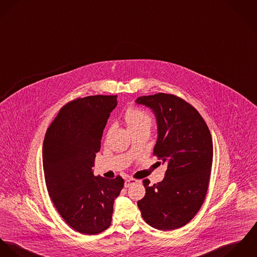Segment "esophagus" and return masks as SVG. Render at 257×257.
<instances>
[{
	"instance_id": "obj_1",
	"label": "esophagus",
	"mask_w": 257,
	"mask_h": 257,
	"mask_svg": "<svg viewBox=\"0 0 257 257\" xmlns=\"http://www.w3.org/2000/svg\"><path fill=\"white\" fill-rule=\"evenodd\" d=\"M136 182H138V180H136V179H134V178H128V179L125 180L124 186L127 188V187L131 186L132 184H134V183H136Z\"/></svg>"
}]
</instances>
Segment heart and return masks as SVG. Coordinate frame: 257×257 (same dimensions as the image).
I'll list each match as a JSON object with an SVG mask.
<instances>
[{
    "instance_id": "heart-1",
    "label": "heart",
    "mask_w": 257,
    "mask_h": 257,
    "mask_svg": "<svg viewBox=\"0 0 257 257\" xmlns=\"http://www.w3.org/2000/svg\"><path fill=\"white\" fill-rule=\"evenodd\" d=\"M125 121L130 131L150 128L153 124L152 116L139 108H129L125 113Z\"/></svg>"
}]
</instances>
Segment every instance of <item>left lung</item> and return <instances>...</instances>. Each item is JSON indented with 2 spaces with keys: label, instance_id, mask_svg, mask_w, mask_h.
<instances>
[{
  "label": "left lung",
  "instance_id": "obj_1",
  "mask_svg": "<svg viewBox=\"0 0 257 257\" xmlns=\"http://www.w3.org/2000/svg\"><path fill=\"white\" fill-rule=\"evenodd\" d=\"M154 112L158 138L154 154L168 169L161 182L144 179L138 201L143 219L153 228L170 230L189 223L199 211L209 185L213 143L199 112L173 94L157 93L136 99Z\"/></svg>",
  "mask_w": 257,
  "mask_h": 257
}]
</instances>
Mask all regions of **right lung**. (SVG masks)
<instances>
[{
    "instance_id": "1",
    "label": "right lung",
    "mask_w": 257,
    "mask_h": 257,
    "mask_svg": "<svg viewBox=\"0 0 257 257\" xmlns=\"http://www.w3.org/2000/svg\"><path fill=\"white\" fill-rule=\"evenodd\" d=\"M117 95L77 98L61 108L45 134L42 157L49 196L64 221L84 234L110 226L124 180L94 176L95 154Z\"/></svg>"
}]
</instances>
